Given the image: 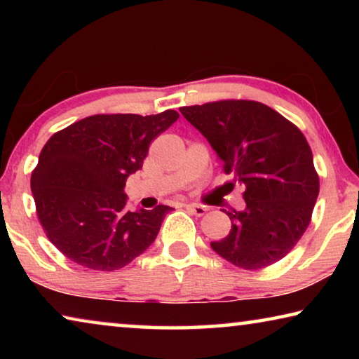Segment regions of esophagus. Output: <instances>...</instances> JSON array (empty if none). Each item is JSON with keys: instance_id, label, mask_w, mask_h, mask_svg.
I'll return each instance as SVG.
<instances>
[{"instance_id": "1", "label": "esophagus", "mask_w": 359, "mask_h": 359, "mask_svg": "<svg viewBox=\"0 0 359 359\" xmlns=\"http://www.w3.org/2000/svg\"><path fill=\"white\" fill-rule=\"evenodd\" d=\"M185 209L187 210H190L193 215H196V217H201V215H204L205 214V209L204 205H199V204H185Z\"/></svg>"}]
</instances>
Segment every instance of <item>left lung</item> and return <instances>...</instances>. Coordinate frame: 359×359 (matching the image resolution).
Instances as JSON below:
<instances>
[{"mask_svg": "<svg viewBox=\"0 0 359 359\" xmlns=\"http://www.w3.org/2000/svg\"><path fill=\"white\" fill-rule=\"evenodd\" d=\"M180 112L208 139L224 172L244 187L245 208L226 212L231 229L226 238L210 242L212 250L248 271L277 263L307 229L318 198L306 137L257 101H217Z\"/></svg>", "mask_w": 359, "mask_h": 359, "instance_id": "obj_1", "label": "left lung"}]
</instances>
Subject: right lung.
<instances>
[{
    "instance_id": "right-lung-1",
    "label": "right lung",
    "mask_w": 359,
    "mask_h": 359,
    "mask_svg": "<svg viewBox=\"0 0 359 359\" xmlns=\"http://www.w3.org/2000/svg\"><path fill=\"white\" fill-rule=\"evenodd\" d=\"M179 114L92 115L48 139L32 174L47 238L66 258L115 271L154 244L169 205L130 210L126 179L142 168L149 145Z\"/></svg>"
}]
</instances>
